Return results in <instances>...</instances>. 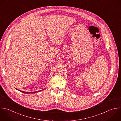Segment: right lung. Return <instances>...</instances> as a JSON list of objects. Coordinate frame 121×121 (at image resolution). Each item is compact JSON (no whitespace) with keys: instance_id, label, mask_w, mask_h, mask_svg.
Wrapping results in <instances>:
<instances>
[{"instance_id":"add662e5","label":"right lung","mask_w":121,"mask_h":121,"mask_svg":"<svg viewBox=\"0 0 121 121\" xmlns=\"http://www.w3.org/2000/svg\"><path fill=\"white\" fill-rule=\"evenodd\" d=\"M16 89H17L16 88H15ZM18 90V89H17ZM43 90H40V91H35V92H25V91H21V90H18L19 91H21V92H23V93H25V94H30V93H36V92H39V91H42Z\"/></svg>"}]
</instances>
